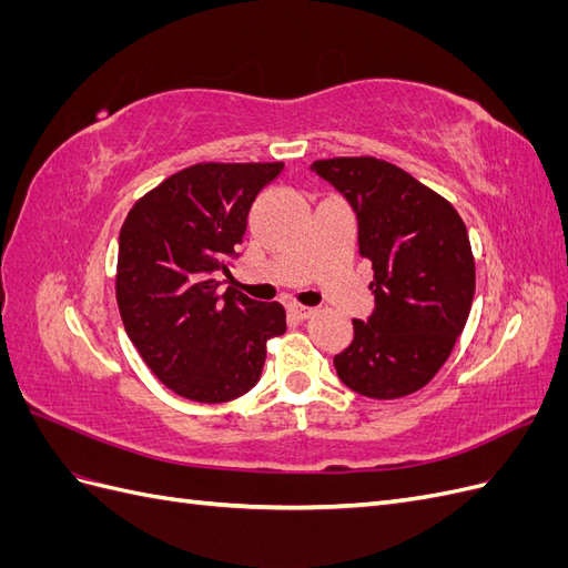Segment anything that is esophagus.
Segmentation results:
<instances>
[{"label":"esophagus","mask_w":568,"mask_h":568,"mask_svg":"<svg viewBox=\"0 0 568 568\" xmlns=\"http://www.w3.org/2000/svg\"><path fill=\"white\" fill-rule=\"evenodd\" d=\"M288 311H291V315L298 317V320H307V317H313V315H315V307H311V305H303V303H291V305H288Z\"/></svg>","instance_id":"obj_1"}]
</instances>
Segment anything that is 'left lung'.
<instances>
[{
    "label": "left lung",
    "mask_w": 568,
    "mask_h": 568,
    "mask_svg": "<svg viewBox=\"0 0 568 568\" xmlns=\"http://www.w3.org/2000/svg\"><path fill=\"white\" fill-rule=\"evenodd\" d=\"M357 213L359 255L369 257L376 307L353 320V343L334 357L359 395L393 400L424 388L467 324L476 267L455 205L403 168L374 156L313 163Z\"/></svg>",
    "instance_id": "8db88e82"
}]
</instances>
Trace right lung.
<instances>
[{
	"label": "right lung",
	"instance_id": "add662e5",
	"mask_svg": "<svg viewBox=\"0 0 568 568\" xmlns=\"http://www.w3.org/2000/svg\"><path fill=\"white\" fill-rule=\"evenodd\" d=\"M284 163H196L136 201L120 230L115 298L125 332L170 390L227 403L251 390L267 341L286 332L282 303L230 286L227 257L244 242L251 203Z\"/></svg>",
	"mask_w": 568,
	"mask_h": 568
}]
</instances>
